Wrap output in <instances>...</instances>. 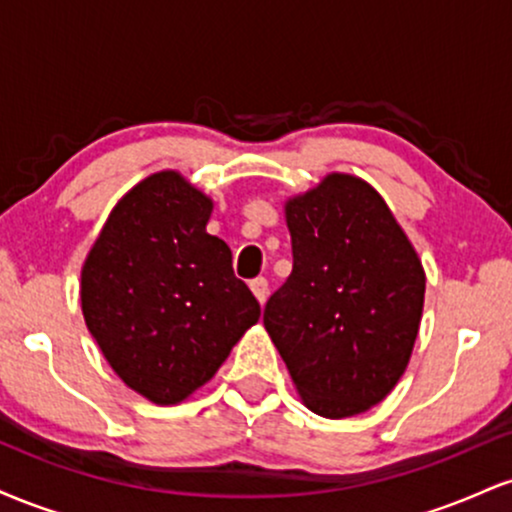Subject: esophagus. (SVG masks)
Listing matches in <instances>:
<instances>
[{
	"label": "esophagus",
	"mask_w": 512,
	"mask_h": 512,
	"mask_svg": "<svg viewBox=\"0 0 512 512\" xmlns=\"http://www.w3.org/2000/svg\"><path fill=\"white\" fill-rule=\"evenodd\" d=\"M250 289H252V293H255L257 301H260V303L264 305V301H267V296H269V284H267V279H264V276H257V279L250 281Z\"/></svg>",
	"instance_id": "esophagus-1"
}]
</instances>
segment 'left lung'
Listing matches in <instances>:
<instances>
[{
  "instance_id": "left-lung-1",
  "label": "left lung",
  "mask_w": 512,
  "mask_h": 512,
  "mask_svg": "<svg viewBox=\"0 0 512 512\" xmlns=\"http://www.w3.org/2000/svg\"><path fill=\"white\" fill-rule=\"evenodd\" d=\"M293 269L264 308L301 402L346 419L390 395L424 313L426 272L395 214L366 180L325 175L284 204Z\"/></svg>"
}]
</instances>
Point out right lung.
Segmentation results:
<instances>
[{
	"mask_svg": "<svg viewBox=\"0 0 512 512\" xmlns=\"http://www.w3.org/2000/svg\"><path fill=\"white\" fill-rule=\"evenodd\" d=\"M214 199L178 170L122 195L81 267V313L129 390L180 404L214 378L260 320L233 274L231 248L209 236Z\"/></svg>",
	"mask_w": 512,
	"mask_h": 512,
	"instance_id": "obj_1",
	"label": "right lung"
}]
</instances>
